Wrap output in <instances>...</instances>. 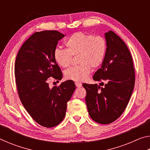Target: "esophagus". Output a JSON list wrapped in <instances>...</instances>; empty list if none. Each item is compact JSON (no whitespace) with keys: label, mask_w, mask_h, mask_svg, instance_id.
<instances>
[{"label":"esophagus","mask_w":150,"mask_h":150,"mask_svg":"<svg viewBox=\"0 0 150 150\" xmlns=\"http://www.w3.org/2000/svg\"><path fill=\"white\" fill-rule=\"evenodd\" d=\"M75 85L77 87H82V84L79 82H75Z\"/></svg>","instance_id":"1"}]
</instances>
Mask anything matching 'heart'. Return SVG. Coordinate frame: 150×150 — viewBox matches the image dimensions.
<instances>
[{
	"label": "heart",
	"mask_w": 150,
	"mask_h": 150,
	"mask_svg": "<svg viewBox=\"0 0 150 150\" xmlns=\"http://www.w3.org/2000/svg\"><path fill=\"white\" fill-rule=\"evenodd\" d=\"M66 50L56 48L54 52L55 62L61 67H69L72 57L77 56L79 65L70 67L65 71V77L75 81L87 79L91 71V67L96 68L105 59L107 43L101 35L77 32L66 40Z\"/></svg>",
	"instance_id": "obj_1"
}]
</instances>
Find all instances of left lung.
Listing matches in <instances>:
<instances>
[{
    "label": "left lung",
    "mask_w": 150,
    "mask_h": 150,
    "mask_svg": "<svg viewBox=\"0 0 150 150\" xmlns=\"http://www.w3.org/2000/svg\"><path fill=\"white\" fill-rule=\"evenodd\" d=\"M105 35L106 56L93 79L105 81L106 84L103 87L87 83L83 86L87 91L85 101L91 118L97 123L108 124L120 117L128 105L134 87L135 71L130 52L123 40L112 31Z\"/></svg>",
    "instance_id": "1"
}]
</instances>
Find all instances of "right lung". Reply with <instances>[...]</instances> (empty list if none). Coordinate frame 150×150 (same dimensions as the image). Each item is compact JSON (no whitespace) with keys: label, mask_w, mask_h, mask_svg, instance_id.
Returning a JSON list of instances; mask_svg holds the SVG:
<instances>
[{"label":"right lung","mask_w":150,"mask_h":150,"mask_svg":"<svg viewBox=\"0 0 150 150\" xmlns=\"http://www.w3.org/2000/svg\"><path fill=\"white\" fill-rule=\"evenodd\" d=\"M64 36L56 30L34 33L20 47L15 62L20 99L31 117L46 128L57 126L63 120L67 103L75 89L71 80L52 88L48 83L50 77L58 82L62 79L54 52L58 41Z\"/></svg>","instance_id":"add662e5"}]
</instances>
